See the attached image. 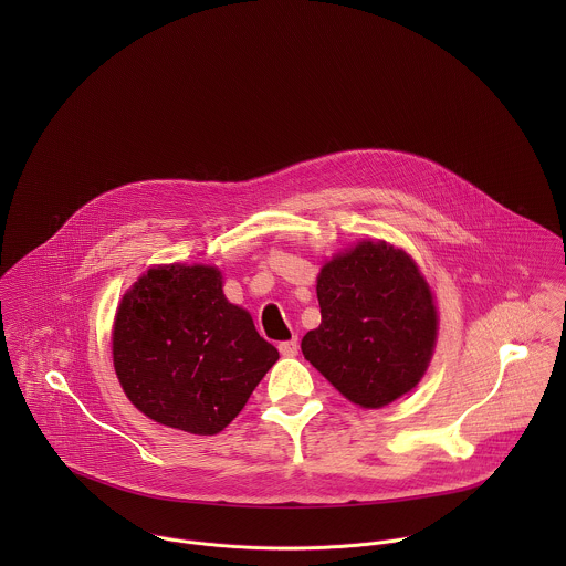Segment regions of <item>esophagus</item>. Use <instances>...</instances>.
Segmentation results:
<instances>
[{
    "label": "esophagus",
    "mask_w": 566,
    "mask_h": 566,
    "mask_svg": "<svg viewBox=\"0 0 566 566\" xmlns=\"http://www.w3.org/2000/svg\"><path fill=\"white\" fill-rule=\"evenodd\" d=\"M298 348H301V346H298V339H296V337L279 344V350H281L283 357H296V355H298Z\"/></svg>",
    "instance_id": "obj_1"
}]
</instances>
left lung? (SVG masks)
<instances>
[{
	"mask_svg": "<svg viewBox=\"0 0 566 566\" xmlns=\"http://www.w3.org/2000/svg\"><path fill=\"white\" fill-rule=\"evenodd\" d=\"M316 294L323 323L301 348L344 399L379 409L420 384L440 318L409 252L386 240H359L324 261Z\"/></svg>",
	"mask_w": 566,
	"mask_h": 566,
	"instance_id": "left-lung-1",
	"label": "left lung"
}]
</instances>
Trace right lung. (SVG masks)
<instances>
[{"instance_id": "add662e5", "label": "right lung", "mask_w": 566, "mask_h": 566, "mask_svg": "<svg viewBox=\"0 0 566 566\" xmlns=\"http://www.w3.org/2000/svg\"><path fill=\"white\" fill-rule=\"evenodd\" d=\"M111 350L128 401L193 436L229 427L279 359L207 263L148 268L117 305Z\"/></svg>"}]
</instances>
